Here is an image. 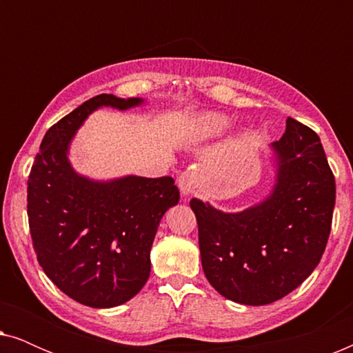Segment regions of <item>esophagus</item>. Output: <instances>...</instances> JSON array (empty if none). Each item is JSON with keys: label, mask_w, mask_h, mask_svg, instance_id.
Instances as JSON below:
<instances>
[{"label": "esophagus", "mask_w": 353, "mask_h": 353, "mask_svg": "<svg viewBox=\"0 0 353 353\" xmlns=\"http://www.w3.org/2000/svg\"><path fill=\"white\" fill-rule=\"evenodd\" d=\"M199 183H201V175L199 172L196 170L183 172L180 178H178V186H180V191L183 196L192 194V192L199 188Z\"/></svg>", "instance_id": "34e87169"}]
</instances>
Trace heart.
<instances>
[{"label":"heart","instance_id":"heart-1","mask_svg":"<svg viewBox=\"0 0 353 353\" xmlns=\"http://www.w3.org/2000/svg\"><path fill=\"white\" fill-rule=\"evenodd\" d=\"M231 119L220 112H201L183 127V139L190 144H205L220 139L230 132Z\"/></svg>","mask_w":353,"mask_h":353}]
</instances>
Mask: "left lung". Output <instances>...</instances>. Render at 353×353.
<instances>
[{"label": "left lung", "mask_w": 353, "mask_h": 353, "mask_svg": "<svg viewBox=\"0 0 353 353\" xmlns=\"http://www.w3.org/2000/svg\"><path fill=\"white\" fill-rule=\"evenodd\" d=\"M273 185L248 209L225 212L192 197L205 278L243 305H267L301 286L330 238L336 183L318 134L294 119L270 144Z\"/></svg>", "instance_id": "left-lung-1"}]
</instances>
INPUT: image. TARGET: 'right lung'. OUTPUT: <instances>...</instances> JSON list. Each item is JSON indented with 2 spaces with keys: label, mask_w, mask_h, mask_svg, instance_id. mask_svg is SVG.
Listing matches in <instances>:
<instances>
[{
  "label": "right lung",
  "mask_w": 353,
  "mask_h": 353,
  "mask_svg": "<svg viewBox=\"0 0 353 353\" xmlns=\"http://www.w3.org/2000/svg\"><path fill=\"white\" fill-rule=\"evenodd\" d=\"M143 98L94 96L48 130L27 188L33 249L46 276L79 303L110 308L141 291L151 273L159 223L180 201L172 176L81 175L69 154L94 110H128Z\"/></svg>",
  "instance_id": "right-lung-1"
}]
</instances>
